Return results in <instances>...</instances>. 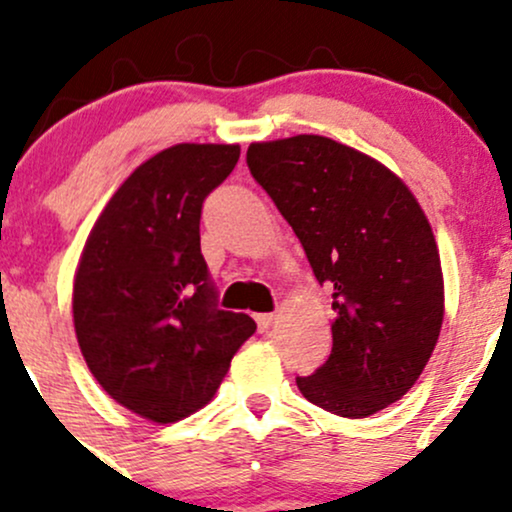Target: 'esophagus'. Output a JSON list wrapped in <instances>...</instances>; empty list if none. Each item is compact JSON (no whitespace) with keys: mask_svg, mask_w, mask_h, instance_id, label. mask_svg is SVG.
I'll return each instance as SVG.
<instances>
[{"mask_svg":"<svg viewBox=\"0 0 512 512\" xmlns=\"http://www.w3.org/2000/svg\"><path fill=\"white\" fill-rule=\"evenodd\" d=\"M255 320H257V327H260V332H267L269 325L274 322V313H260L255 315Z\"/></svg>","mask_w":512,"mask_h":512,"instance_id":"esophagus-1","label":"esophagus"}]
</instances>
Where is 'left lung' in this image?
Wrapping results in <instances>:
<instances>
[{
  "label": "left lung",
  "mask_w": 512,
  "mask_h": 512,
  "mask_svg": "<svg viewBox=\"0 0 512 512\" xmlns=\"http://www.w3.org/2000/svg\"><path fill=\"white\" fill-rule=\"evenodd\" d=\"M252 178L330 284L332 354L296 378L308 402L366 419L419 380L443 325L431 223L409 187L361 151L317 134L250 144Z\"/></svg>",
  "instance_id": "1"
}]
</instances>
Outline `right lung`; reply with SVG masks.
I'll use <instances>...</instances> for the list:
<instances>
[{"mask_svg": "<svg viewBox=\"0 0 512 512\" xmlns=\"http://www.w3.org/2000/svg\"><path fill=\"white\" fill-rule=\"evenodd\" d=\"M238 144H175L105 204L74 276V330L98 385L144 419L173 424L216 395L257 330L221 310L199 248L202 204L231 175Z\"/></svg>", "mask_w": 512, "mask_h": 512, "instance_id": "1", "label": "right lung"}]
</instances>
